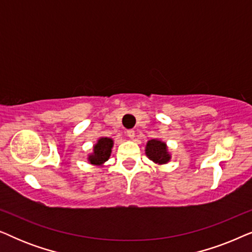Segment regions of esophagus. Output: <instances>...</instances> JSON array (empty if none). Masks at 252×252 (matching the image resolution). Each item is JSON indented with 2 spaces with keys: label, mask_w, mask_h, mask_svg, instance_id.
Wrapping results in <instances>:
<instances>
[{
  "label": "esophagus",
  "mask_w": 252,
  "mask_h": 252,
  "mask_svg": "<svg viewBox=\"0 0 252 252\" xmlns=\"http://www.w3.org/2000/svg\"><path fill=\"white\" fill-rule=\"evenodd\" d=\"M127 136H128L129 139H134V136H135V132H134V129L127 130Z\"/></svg>",
  "instance_id": "34e87169"
}]
</instances>
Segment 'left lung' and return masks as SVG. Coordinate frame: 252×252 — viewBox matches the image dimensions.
Segmentation results:
<instances>
[{
	"mask_svg": "<svg viewBox=\"0 0 252 252\" xmlns=\"http://www.w3.org/2000/svg\"><path fill=\"white\" fill-rule=\"evenodd\" d=\"M146 155L149 159L157 164H165L171 159L170 154L167 153L166 143L155 139L148 141L146 147Z\"/></svg>",
	"mask_w": 252,
	"mask_h": 252,
	"instance_id": "left-lung-1",
	"label": "left lung"
}]
</instances>
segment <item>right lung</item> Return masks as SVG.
Wrapping results in <instances>:
<instances>
[{"label": "right lung", "instance_id": "obj_1", "mask_svg": "<svg viewBox=\"0 0 252 252\" xmlns=\"http://www.w3.org/2000/svg\"><path fill=\"white\" fill-rule=\"evenodd\" d=\"M113 146L112 139L109 137H101L97 143L94 146V153L89 155L88 160L93 165H102L109 159L111 155V149Z\"/></svg>", "mask_w": 252, "mask_h": 252}]
</instances>
